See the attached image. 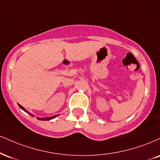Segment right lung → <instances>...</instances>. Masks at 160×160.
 <instances>
[{"instance_id":"right-lung-1","label":"right lung","mask_w":160,"mask_h":160,"mask_svg":"<svg viewBox=\"0 0 160 160\" xmlns=\"http://www.w3.org/2000/svg\"><path fill=\"white\" fill-rule=\"evenodd\" d=\"M18 106H19V107H20V108L22 109H23V110H24V111H25V112L27 111L26 109H25L23 107H22V106H21V105L18 104ZM30 115H31V114H30ZM57 115H54V116L48 117V118H37V119H38V120H41V121H48V120H51V119L56 118V117H57Z\"/></svg>"}]
</instances>
